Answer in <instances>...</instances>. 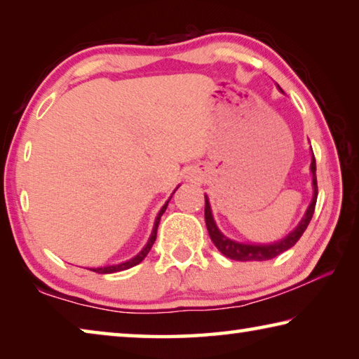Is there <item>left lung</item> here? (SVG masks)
<instances>
[{
    "mask_svg": "<svg viewBox=\"0 0 359 359\" xmlns=\"http://www.w3.org/2000/svg\"><path fill=\"white\" fill-rule=\"evenodd\" d=\"M311 171L313 174V198L312 203L309 205V209L306 212V215L301 220V223L297 224L294 231L287 236V238L276 242V244H267V245H253V244H241V242L231 241L226 236H223L220 231H218L217 224L212 218V212H210V204L208 201V196L205 198V209H204V218H205V226H208L209 236L214 245L220 250L224 257L236 259V261H266L271 258H276L278 255L287 252L288 248L293 247L297 241L301 239V236L304 234V231L307 229L309 223H311L313 212H315V204H317V196H318V185H317V165H315V156L312 158V165H311Z\"/></svg>",
    "mask_w": 359,
    "mask_h": 359,
    "instance_id": "8db88e82",
    "label": "left lung"
}]
</instances>
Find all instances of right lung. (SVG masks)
Instances as JSON below:
<instances>
[{
  "label": "right lung",
  "mask_w": 359,
  "mask_h": 359,
  "mask_svg": "<svg viewBox=\"0 0 359 359\" xmlns=\"http://www.w3.org/2000/svg\"><path fill=\"white\" fill-rule=\"evenodd\" d=\"M172 198V196H171ZM169 198V199H171ZM169 199H168V203H169ZM168 203L163 205L161 208V210L158 212V217H156V220H155V224H154V231H151V236H150V239H149V242H147V245H145L141 252H139L135 258H131V259H128V261H125V263H120V264H114V266H106V267H96V269H93L95 272H98V274H112V272H120V271H125V269H130V267H133V266H136V264H139L141 263V261L147 257V253L150 252V248H151V245H154V242H155V239H156V229H158V224H160V218H161V215L165 214V210H166V208H168Z\"/></svg>",
  "instance_id": "obj_1"
}]
</instances>
